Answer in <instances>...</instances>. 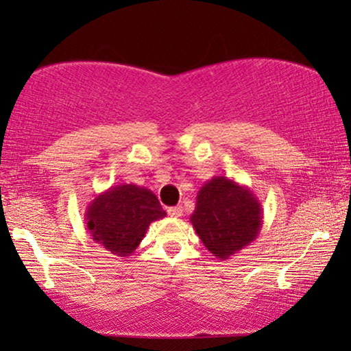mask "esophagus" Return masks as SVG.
I'll return each mask as SVG.
<instances>
[{
	"mask_svg": "<svg viewBox=\"0 0 351 351\" xmlns=\"http://www.w3.org/2000/svg\"><path fill=\"white\" fill-rule=\"evenodd\" d=\"M167 214H169L171 215V217H180V215L182 214H184V210H182V208H180V206H176V208H169V209H167Z\"/></svg>",
	"mask_w": 351,
	"mask_h": 351,
	"instance_id": "34e87169",
	"label": "esophagus"
}]
</instances>
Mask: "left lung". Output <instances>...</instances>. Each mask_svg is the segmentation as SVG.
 Instances as JSON below:
<instances>
[{"instance_id":"left-lung-1","label":"left lung","mask_w":351,"mask_h":351,"mask_svg":"<svg viewBox=\"0 0 351 351\" xmlns=\"http://www.w3.org/2000/svg\"><path fill=\"white\" fill-rule=\"evenodd\" d=\"M262 204L246 185L214 176L196 195L190 222L206 249L227 261L249 246L262 228Z\"/></svg>"}]
</instances>
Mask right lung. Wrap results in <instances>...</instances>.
<instances>
[{
	"label": "right lung",
	"mask_w": 351,
	"mask_h": 351,
	"mask_svg": "<svg viewBox=\"0 0 351 351\" xmlns=\"http://www.w3.org/2000/svg\"><path fill=\"white\" fill-rule=\"evenodd\" d=\"M166 217L152 190L134 184L110 186L90 201L84 213L86 230L95 243L118 257L136 251L155 220Z\"/></svg>",
	"instance_id": "1"
}]
</instances>
